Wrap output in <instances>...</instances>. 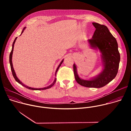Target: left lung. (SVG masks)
Masks as SVG:
<instances>
[{
    "instance_id": "left-lung-1",
    "label": "left lung",
    "mask_w": 131,
    "mask_h": 131,
    "mask_svg": "<svg viewBox=\"0 0 131 131\" xmlns=\"http://www.w3.org/2000/svg\"><path fill=\"white\" fill-rule=\"evenodd\" d=\"M96 28L92 39L88 42L91 48L99 50L101 53L103 68L101 73L89 80L80 78L77 73V68L73 64L74 78L80 85L88 87L100 88L113 80L118 73L120 55L118 51L117 41L109 31L107 26L97 23H92Z\"/></svg>"
}]
</instances>
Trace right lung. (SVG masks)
<instances>
[{
	"label": "right lung",
	"mask_w": 131,
	"mask_h": 131,
	"mask_svg": "<svg viewBox=\"0 0 131 131\" xmlns=\"http://www.w3.org/2000/svg\"><path fill=\"white\" fill-rule=\"evenodd\" d=\"M26 28V27H24V28L23 29V30H22V32H21V35H20V36L22 35V34L23 32V31H24V30H25V29ZM17 37H16L15 38V39H14V41H13V44H12V50H11V52H10V56H9V62H10V67H11V71H12V74H13V77H14V78L15 79V80H16V81H17L18 83H20V84H21L22 85H23V86H24V87H25V88H27V89H30V90H46V89H49V88H51L54 84H55V82H56V78H55V79H54V81L53 82V83H52V84H51L50 85H49V86H47V87H45V88H39V89H37V88H31V87H29V86H27V85H25V84H24L19 79H18V78L17 77V76H16V73H15V71H14V68H13V64H12V54H13V49H14V43H15V41H16V39H17ZM63 61H64V59L61 62V63H60V64H59V65L58 66V68H57V70H56V71H55V75L56 76V74H57V71H58V69H59V68H60V67L61 66V64H62V63L63 62Z\"/></svg>",
	"instance_id": "right-lung-1"
}]
</instances>
